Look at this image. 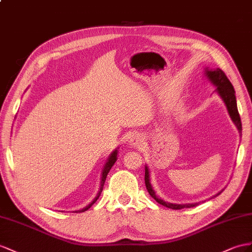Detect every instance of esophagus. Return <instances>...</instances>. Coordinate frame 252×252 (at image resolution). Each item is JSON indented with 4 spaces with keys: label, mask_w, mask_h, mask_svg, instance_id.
<instances>
[{
    "label": "esophagus",
    "mask_w": 252,
    "mask_h": 252,
    "mask_svg": "<svg viewBox=\"0 0 252 252\" xmlns=\"http://www.w3.org/2000/svg\"><path fill=\"white\" fill-rule=\"evenodd\" d=\"M144 144H145V138L141 136L140 134H134L130 137V139H128V145L133 148H136V149L143 147Z\"/></svg>",
    "instance_id": "34e87169"
}]
</instances>
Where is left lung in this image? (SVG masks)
<instances>
[{
    "label": "left lung",
    "instance_id": "left-lung-1",
    "mask_svg": "<svg viewBox=\"0 0 252 252\" xmlns=\"http://www.w3.org/2000/svg\"><path fill=\"white\" fill-rule=\"evenodd\" d=\"M205 75L211 81V83L214 84V85L217 87L216 92L219 95H220V98L224 102L230 117H231L232 121L234 122V125L238 130V133H240V135H241L242 121H241L240 114H238V111H237V104H236V98H235V92H234L233 85H232L231 82L229 81L227 75L224 74L223 71L219 68H217V69L205 68ZM145 183H146V188L148 189V192L150 193V196L156 199L157 202L166 206V208H169L172 210H181L184 208H192V206H196L198 204V203H189V204L169 203V202H166V201H164V200L158 198L156 195V191H154V189H152V185L150 183V175H149V169H148V166L145 167ZM221 191H223V189L219 191L218 193H216L214 197L220 195Z\"/></svg>",
    "mask_w": 252,
    "mask_h": 252
}]
</instances>
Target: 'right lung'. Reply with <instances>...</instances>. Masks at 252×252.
<instances>
[{
  "instance_id": "add662e5",
  "label": "right lung",
  "mask_w": 252,
  "mask_h": 252,
  "mask_svg": "<svg viewBox=\"0 0 252 252\" xmlns=\"http://www.w3.org/2000/svg\"><path fill=\"white\" fill-rule=\"evenodd\" d=\"M117 153H118L117 150L113 151L111 156H109V158H108V159H107V162H106L105 166H104V169H103V171H102V177H101V182H100V189H99L98 195L95 196V198L94 199V201H93L92 203L88 204L87 206H85V208L82 209V210L76 211V213H82V212L87 211V210L90 208V206H92V205L96 201V200H98V198L100 197L101 192H102V190H103V186H104V183H105V180H106V177H107V175H108V172H109V170H111V168L113 167V165L115 164L116 160H117Z\"/></svg>"
}]
</instances>
